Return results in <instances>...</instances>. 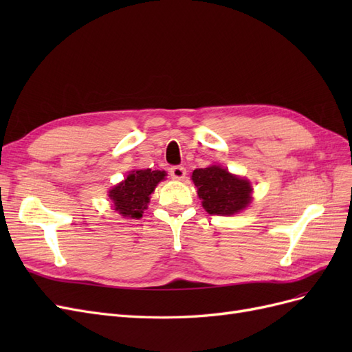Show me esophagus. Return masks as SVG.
<instances>
[{
	"instance_id": "1",
	"label": "esophagus",
	"mask_w": 352,
	"mask_h": 352,
	"mask_svg": "<svg viewBox=\"0 0 352 352\" xmlns=\"http://www.w3.org/2000/svg\"><path fill=\"white\" fill-rule=\"evenodd\" d=\"M170 176L176 180H182L186 176V168L182 166H173L172 168H170Z\"/></svg>"
}]
</instances>
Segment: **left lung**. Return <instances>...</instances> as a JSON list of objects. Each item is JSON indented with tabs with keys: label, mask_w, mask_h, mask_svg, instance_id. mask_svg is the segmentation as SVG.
I'll use <instances>...</instances> for the list:
<instances>
[{
	"label": "left lung",
	"mask_w": 352,
	"mask_h": 352,
	"mask_svg": "<svg viewBox=\"0 0 352 352\" xmlns=\"http://www.w3.org/2000/svg\"><path fill=\"white\" fill-rule=\"evenodd\" d=\"M192 182L208 214H236L248 207L252 198L250 180L232 175L220 166L195 168Z\"/></svg>",
	"instance_id": "left-lung-1"
}]
</instances>
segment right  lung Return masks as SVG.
<instances>
[{"label":"right lung","instance_id":"1","mask_svg":"<svg viewBox=\"0 0 352 352\" xmlns=\"http://www.w3.org/2000/svg\"><path fill=\"white\" fill-rule=\"evenodd\" d=\"M164 170H132L127 177L109 190L114 210L127 219H141L158 182L164 180Z\"/></svg>","mask_w":352,"mask_h":352}]
</instances>
